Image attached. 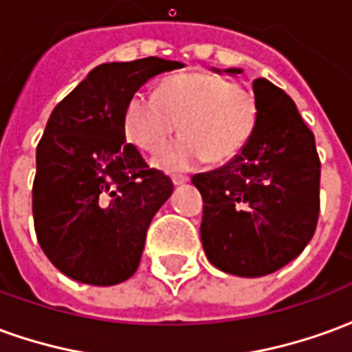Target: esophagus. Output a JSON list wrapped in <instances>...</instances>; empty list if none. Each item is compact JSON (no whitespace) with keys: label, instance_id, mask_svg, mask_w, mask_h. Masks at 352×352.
<instances>
[{"label":"esophagus","instance_id":"esophagus-1","mask_svg":"<svg viewBox=\"0 0 352 352\" xmlns=\"http://www.w3.org/2000/svg\"><path fill=\"white\" fill-rule=\"evenodd\" d=\"M171 181H173V184H184L190 179H188V175H171Z\"/></svg>","mask_w":352,"mask_h":352}]
</instances>
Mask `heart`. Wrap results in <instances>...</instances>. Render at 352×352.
Masks as SVG:
<instances>
[{"mask_svg":"<svg viewBox=\"0 0 352 352\" xmlns=\"http://www.w3.org/2000/svg\"><path fill=\"white\" fill-rule=\"evenodd\" d=\"M258 120L251 88L206 72L169 77L156 96L135 92L124 109V131L133 145L156 153L175 133L184 135L154 158L168 171L209 162H228L249 143Z\"/></svg>","mask_w":352,"mask_h":352,"instance_id":"heart-1","label":"heart"}]
</instances>
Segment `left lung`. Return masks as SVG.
<instances>
[{"label": "left lung", "mask_w": 352, "mask_h": 352, "mask_svg": "<svg viewBox=\"0 0 352 352\" xmlns=\"http://www.w3.org/2000/svg\"><path fill=\"white\" fill-rule=\"evenodd\" d=\"M252 90L258 120L249 143L226 166L192 177L204 198L199 234L206 256L237 277H262L294 260L315 234L320 204L313 131L273 82L254 79Z\"/></svg>", "instance_id": "8db88e82"}]
</instances>
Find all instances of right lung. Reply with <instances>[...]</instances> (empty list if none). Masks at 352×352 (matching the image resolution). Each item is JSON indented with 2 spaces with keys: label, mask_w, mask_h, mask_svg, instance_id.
Instances as JSON below:
<instances>
[{
  "label": "right lung",
  "mask_w": 352,
  "mask_h": 352,
  "mask_svg": "<svg viewBox=\"0 0 352 352\" xmlns=\"http://www.w3.org/2000/svg\"><path fill=\"white\" fill-rule=\"evenodd\" d=\"M179 67L156 56L101 64L50 113L37 145L34 222L43 252L67 277L111 287L139 267L173 183L126 143L124 109L146 80Z\"/></svg>",
  "instance_id": "right-lung-1"
}]
</instances>
